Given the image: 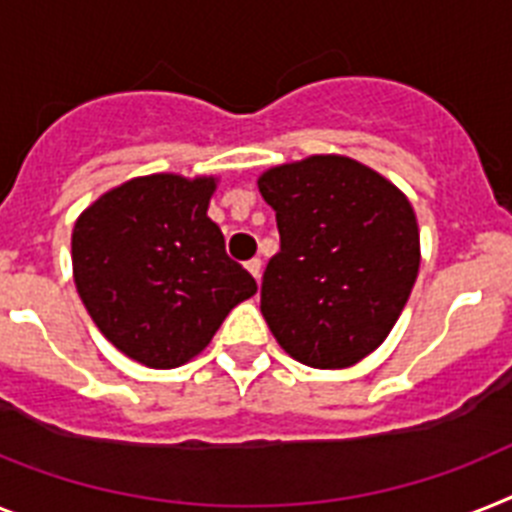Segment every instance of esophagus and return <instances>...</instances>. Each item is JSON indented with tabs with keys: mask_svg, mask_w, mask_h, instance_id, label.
<instances>
[{
	"mask_svg": "<svg viewBox=\"0 0 512 512\" xmlns=\"http://www.w3.org/2000/svg\"><path fill=\"white\" fill-rule=\"evenodd\" d=\"M247 270L255 276V281L260 283V276H263V260H260V257H252L247 263Z\"/></svg>",
	"mask_w": 512,
	"mask_h": 512,
	"instance_id": "obj_1",
	"label": "esophagus"
}]
</instances>
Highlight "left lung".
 Instances as JSON below:
<instances>
[{
    "label": "left lung",
    "mask_w": 512,
    "mask_h": 512,
    "mask_svg": "<svg viewBox=\"0 0 512 512\" xmlns=\"http://www.w3.org/2000/svg\"><path fill=\"white\" fill-rule=\"evenodd\" d=\"M257 187L281 234L260 296L270 333L307 367H354L388 338L419 276L409 197L338 153L273 166Z\"/></svg>",
    "instance_id": "1"
}]
</instances>
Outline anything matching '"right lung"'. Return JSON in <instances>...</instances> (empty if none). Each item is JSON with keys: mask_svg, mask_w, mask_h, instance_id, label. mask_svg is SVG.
Returning a JSON list of instances; mask_svg holds the SVG:
<instances>
[{"mask_svg": "<svg viewBox=\"0 0 512 512\" xmlns=\"http://www.w3.org/2000/svg\"><path fill=\"white\" fill-rule=\"evenodd\" d=\"M216 187L218 176H135L103 192L72 229V278L88 315L111 346L150 369L203 354L257 291L208 218Z\"/></svg>", "mask_w": 512, "mask_h": 512, "instance_id": "1", "label": "right lung"}]
</instances>
